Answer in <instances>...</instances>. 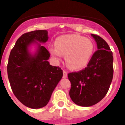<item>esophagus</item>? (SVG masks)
Segmentation results:
<instances>
[{
  "mask_svg": "<svg viewBox=\"0 0 125 125\" xmlns=\"http://www.w3.org/2000/svg\"><path fill=\"white\" fill-rule=\"evenodd\" d=\"M68 77V73L65 70H63V78H66Z\"/></svg>",
  "mask_w": 125,
  "mask_h": 125,
  "instance_id": "esophagus-1",
  "label": "esophagus"
}]
</instances>
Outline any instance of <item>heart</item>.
<instances>
[{
    "label": "heart",
    "mask_w": 125,
    "mask_h": 125,
    "mask_svg": "<svg viewBox=\"0 0 125 125\" xmlns=\"http://www.w3.org/2000/svg\"><path fill=\"white\" fill-rule=\"evenodd\" d=\"M56 47L50 48V52L55 60L59 61L62 55L69 68L79 70L89 63L94 51L92 41L78 34L64 35L56 39Z\"/></svg>",
    "instance_id": "heart-1"
}]
</instances>
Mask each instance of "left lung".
Masks as SVG:
<instances>
[{"label": "left lung", "mask_w": 125, "mask_h": 125, "mask_svg": "<svg viewBox=\"0 0 125 125\" xmlns=\"http://www.w3.org/2000/svg\"><path fill=\"white\" fill-rule=\"evenodd\" d=\"M98 50L94 53L86 68L68 74L71 84L69 96L75 104L91 106L100 102L108 93L113 76V52L106 42L91 34Z\"/></svg>", "instance_id": "obj_1"}]
</instances>
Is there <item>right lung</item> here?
<instances>
[{
  "label": "right lung",
  "mask_w": 125,
  "mask_h": 125,
  "mask_svg": "<svg viewBox=\"0 0 125 125\" xmlns=\"http://www.w3.org/2000/svg\"><path fill=\"white\" fill-rule=\"evenodd\" d=\"M48 32L38 30L22 34L11 50L7 64L10 84L15 97L25 106L38 109L47 105L62 77L59 66L50 65V53L40 43L48 40ZM38 45L34 55L28 47Z\"/></svg>",
  "instance_id": "right-lung-1"
}]
</instances>
